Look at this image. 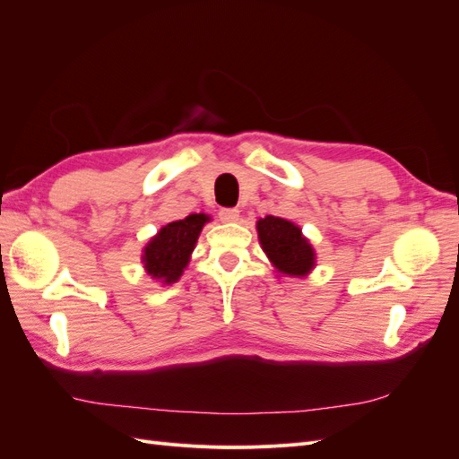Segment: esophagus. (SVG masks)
Here are the masks:
<instances>
[{
  "label": "esophagus",
  "instance_id": "34e87169",
  "mask_svg": "<svg viewBox=\"0 0 459 459\" xmlns=\"http://www.w3.org/2000/svg\"><path fill=\"white\" fill-rule=\"evenodd\" d=\"M220 220L228 221V224H233V221L239 220V211H238V208H221Z\"/></svg>",
  "mask_w": 459,
  "mask_h": 459
}]
</instances>
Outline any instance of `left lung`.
<instances>
[{
    "label": "left lung",
    "mask_w": 459,
    "mask_h": 459,
    "mask_svg": "<svg viewBox=\"0 0 459 459\" xmlns=\"http://www.w3.org/2000/svg\"><path fill=\"white\" fill-rule=\"evenodd\" d=\"M258 241L277 277H307L316 268V251L290 220L266 216L256 221Z\"/></svg>",
    "instance_id": "left-lung-1"
}]
</instances>
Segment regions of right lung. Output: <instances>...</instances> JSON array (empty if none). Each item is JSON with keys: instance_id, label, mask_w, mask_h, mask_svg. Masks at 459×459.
<instances>
[{"instance_id": "add662e5", "label": "right lung", "mask_w": 459, "mask_h": 459, "mask_svg": "<svg viewBox=\"0 0 459 459\" xmlns=\"http://www.w3.org/2000/svg\"><path fill=\"white\" fill-rule=\"evenodd\" d=\"M211 220L203 212L189 214L162 226L157 235H152L142 251L143 270L151 280L162 285L176 283L187 268L204 224Z\"/></svg>"}]
</instances>
